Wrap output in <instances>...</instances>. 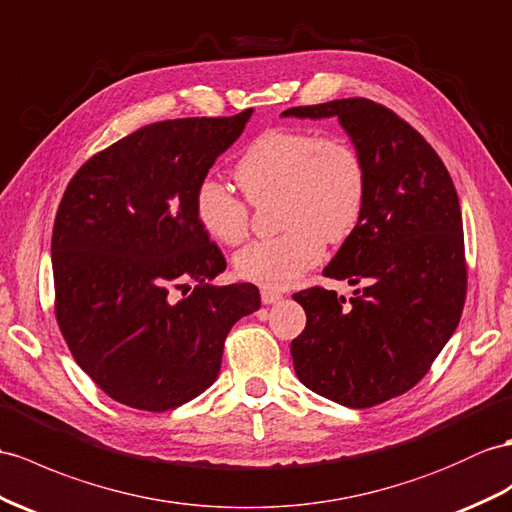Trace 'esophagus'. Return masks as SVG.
Here are the masks:
<instances>
[{
  "label": "esophagus",
  "mask_w": 512,
  "mask_h": 512,
  "mask_svg": "<svg viewBox=\"0 0 512 512\" xmlns=\"http://www.w3.org/2000/svg\"><path fill=\"white\" fill-rule=\"evenodd\" d=\"M260 299H263V304H276L282 299V293L273 289H260Z\"/></svg>",
  "instance_id": "obj_1"
}]
</instances>
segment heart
Here are the masks:
<instances>
[{
    "label": "heart",
    "instance_id": "b5f03b06",
    "mask_svg": "<svg viewBox=\"0 0 512 512\" xmlns=\"http://www.w3.org/2000/svg\"><path fill=\"white\" fill-rule=\"evenodd\" d=\"M234 176L252 204L278 197V226L284 232L247 245L234 258L236 273L265 289L295 284L321 263L326 241H345L363 217L367 167L343 136L271 128L249 143ZM195 215L226 245H239L249 232V204L215 178L199 182Z\"/></svg>",
    "mask_w": 512,
    "mask_h": 512
}]
</instances>
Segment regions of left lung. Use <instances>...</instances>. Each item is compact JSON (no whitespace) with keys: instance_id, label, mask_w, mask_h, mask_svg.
<instances>
[{"instance_id":"left-lung-1","label":"left lung","mask_w":512,"mask_h":512,"mask_svg":"<svg viewBox=\"0 0 512 512\" xmlns=\"http://www.w3.org/2000/svg\"><path fill=\"white\" fill-rule=\"evenodd\" d=\"M284 117H339L367 167V199L323 276L354 297L310 286L293 297L306 328L293 339L299 382L328 400L371 408L402 395L450 341L467 295L460 204L443 160L393 110L365 97L295 106Z\"/></svg>"}]
</instances>
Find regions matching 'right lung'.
Segmentation results:
<instances>
[{
    "label": "right lung",
    "instance_id": "right-lung-1",
    "mask_svg": "<svg viewBox=\"0 0 512 512\" xmlns=\"http://www.w3.org/2000/svg\"><path fill=\"white\" fill-rule=\"evenodd\" d=\"M249 115L149 123L86 160L60 199L58 328L119 404L165 413L191 402L217 380L230 328L260 308L254 284H208L226 258L195 215L199 182Z\"/></svg>",
    "mask_w": 512,
    "mask_h": 512
}]
</instances>
